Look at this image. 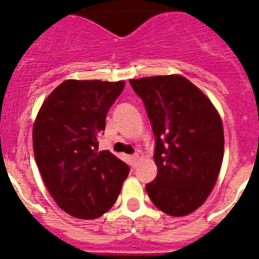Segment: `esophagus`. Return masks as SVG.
<instances>
[{
  "mask_svg": "<svg viewBox=\"0 0 259 259\" xmlns=\"http://www.w3.org/2000/svg\"><path fill=\"white\" fill-rule=\"evenodd\" d=\"M138 158H139V157H138V154H133V156H130V161H132L133 165H135V163H137Z\"/></svg>",
  "mask_w": 259,
  "mask_h": 259,
  "instance_id": "esophagus-1",
  "label": "esophagus"
}]
</instances>
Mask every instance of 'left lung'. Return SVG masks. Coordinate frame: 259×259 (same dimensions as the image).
<instances>
[{"label":"left lung","mask_w":259,"mask_h":259,"mask_svg":"<svg viewBox=\"0 0 259 259\" xmlns=\"http://www.w3.org/2000/svg\"><path fill=\"white\" fill-rule=\"evenodd\" d=\"M156 137V179L146 185L170 216L194 212L216 184L224 158L221 117L200 89L181 75L132 79Z\"/></svg>","instance_id":"8db88e82"}]
</instances>
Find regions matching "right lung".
<instances>
[{"label": "right lung", "mask_w": 259, "mask_h": 259, "mask_svg": "<svg viewBox=\"0 0 259 259\" xmlns=\"http://www.w3.org/2000/svg\"><path fill=\"white\" fill-rule=\"evenodd\" d=\"M125 81L65 80L43 102L34 126L35 162L48 192L66 213L101 217L113 206L129 166L98 151L106 115Z\"/></svg>", "instance_id": "right-lung-1"}]
</instances>
